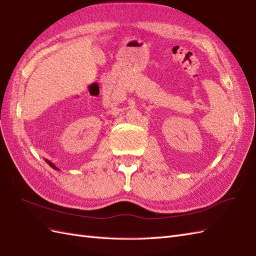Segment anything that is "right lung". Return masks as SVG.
<instances>
[{
    "instance_id": "1",
    "label": "right lung",
    "mask_w": 256,
    "mask_h": 256,
    "mask_svg": "<svg viewBox=\"0 0 256 256\" xmlns=\"http://www.w3.org/2000/svg\"><path fill=\"white\" fill-rule=\"evenodd\" d=\"M46 160V162L49 164V166H51V167H52V168L54 170H59V168H58V167L52 163V162H50V160Z\"/></svg>"
}]
</instances>
